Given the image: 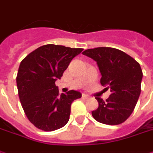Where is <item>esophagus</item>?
Segmentation results:
<instances>
[{"instance_id": "1", "label": "esophagus", "mask_w": 153, "mask_h": 153, "mask_svg": "<svg viewBox=\"0 0 153 153\" xmlns=\"http://www.w3.org/2000/svg\"><path fill=\"white\" fill-rule=\"evenodd\" d=\"M82 98L84 99V100H88V99H89V96H88L87 94H82Z\"/></svg>"}]
</instances>
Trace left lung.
Listing matches in <instances>:
<instances>
[{
  "label": "left lung",
  "mask_w": 153,
  "mask_h": 153,
  "mask_svg": "<svg viewBox=\"0 0 153 153\" xmlns=\"http://www.w3.org/2000/svg\"><path fill=\"white\" fill-rule=\"evenodd\" d=\"M98 64L101 74L100 84L111 90L104 101L95 97L99 106L92 116L100 123L119 125L133 112L141 94L142 70L139 63L122 51L113 48H95L83 52Z\"/></svg>",
  "instance_id": "1"
}]
</instances>
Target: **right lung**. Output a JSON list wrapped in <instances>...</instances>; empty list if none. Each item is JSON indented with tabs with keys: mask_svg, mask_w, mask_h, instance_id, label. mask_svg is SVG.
Segmentation results:
<instances>
[{
	"mask_svg": "<svg viewBox=\"0 0 153 153\" xmlns=\"http://www.w3.org/2000/svg\"><path fill=\"white\" fill-rule=\"evenodd\" d=\"M83 48L47 44L30 53L20 63L16 85L27 119L37 128L53 131L68 123L71 104L82 94L69 90L59 94L55 81Z\"/></svg>",
	"mask_w": 153,
	"mask_h": 153,
	"instance_id": "right-lung-1",
	"label": "right lung"
}]
</instances>
